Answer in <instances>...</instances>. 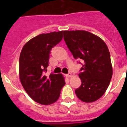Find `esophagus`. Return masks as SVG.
I'll return each instance as SVG.
<instances>
[{"label":"esophagus","instance_id":"obj_1","mask_svg":"<svg viewBox=\"0 0 127 127\" xmlns=\"http://www.w3.org/2000/svg\"><path fill=\"white\" fill-rule=\"evenodd\" d=\"M66 76H67V77H71V76H72V74L71 73H68L67 74H66Z\"/></svg>","mask_w":127,"mask_h":127}]
</instances>
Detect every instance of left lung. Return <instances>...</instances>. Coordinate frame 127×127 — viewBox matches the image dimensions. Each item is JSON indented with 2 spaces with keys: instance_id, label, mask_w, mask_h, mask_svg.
<instances>
[{
  "instance_id": "obj_1",
  "label": "left lung",
  "mask_w": 127,
  "mask_h": 127,
  "mask_svg": "<svg viewBox=\"0 0 127 127\" xmlns=\"http://www.w3.org/2000/svg\"><path fill=\"white\" fill-rule=\"evenodd\" d=\"M64 39L74 58L83 62L79 76L81 85L75 90L85 102L96 101L104 95L113 75L108 48L99 37L85 30L64 31Z\"/></svg>"
}]
</instances>
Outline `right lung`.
I'll use <instances>...</instances> for the list:
<instances>
[{
	"instance_id": "right-lung-1",
	"label": "right lung",
	"mask_w": 127,
	"mask_h": 127,
	"mask_svg": "<svg viewBox=\"0 0 127 127\" xmlns=\"http://www.w3.org/2000/svg\"><path fill=\"white\" fill-rule=\"evenodd\" d=\"M63 31L42 33L30 39L20 56V79L26 92L39 104L55 102L65 85L61 74L46 76L51 49L61 41Z\"/></svg>"
}]
</instances>
